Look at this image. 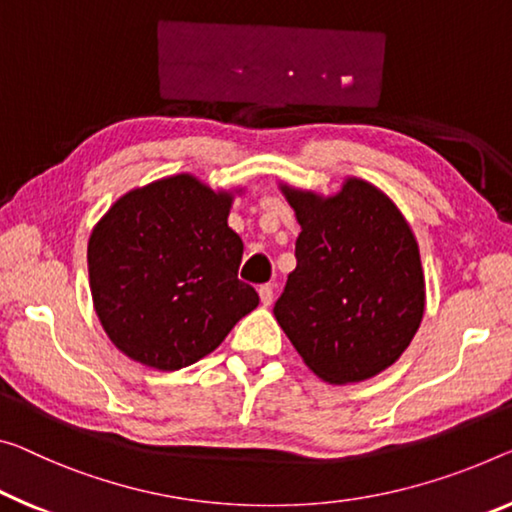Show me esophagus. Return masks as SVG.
Wrapping results in <instances>:
<instances>
[{
    "mask_svg": "<svg viewBox=\"0 0 512 512\" xmlns=\"http://www.w3.org/2000/svg\"><path fill=\"white\" fill-rule=\"evenodd\" d=\"M258 295H261L263 306H270L274 302V286H272V283H263V286L258 288Z\"/></svg>",
    "mask_w": 512,
    "mask_h": 512,
    "instance_id": "34e87169",
    "label": "esophagus"
}]
</instances>
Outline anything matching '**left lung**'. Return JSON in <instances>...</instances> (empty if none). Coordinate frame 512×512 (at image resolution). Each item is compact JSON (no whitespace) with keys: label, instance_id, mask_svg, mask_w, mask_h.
Here are the masks:
<instances>
[{"label":"left lung","instance_id":"left-lung-1","mask_svg":"<svg viewBox=\"0 0 512 512\" xmlns=\"http://www.w3.org/2000/svg\"><path fill=\"white\" fill-rule=\"evenodd\" d=\"M283 192L302 233L274 316L322 380H368L403 355L423 318L426 283L410 226L357 178L332 199Z\"/></svg>","mask_w":512,"mask_h":512}]
</instances>
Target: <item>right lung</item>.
Instances as JSON below:
<instances>
[{"instance_id": "obj_1", "label": "right lung", "mask_w": 512, "mask_h": 512, "mask_svg": "<svg viewBox=\"0 0 512 512\" xmlns=\"http://www.w3.org/2000/svg\"><path fill=\"white\" fill-rule=\"evenodd\" d=\"M229 194L180 174L125 194L89 240L96 313L112 343L157 371L210 355L258 306L238 279L242 240Z\"/></svg>"}]
</instances>
